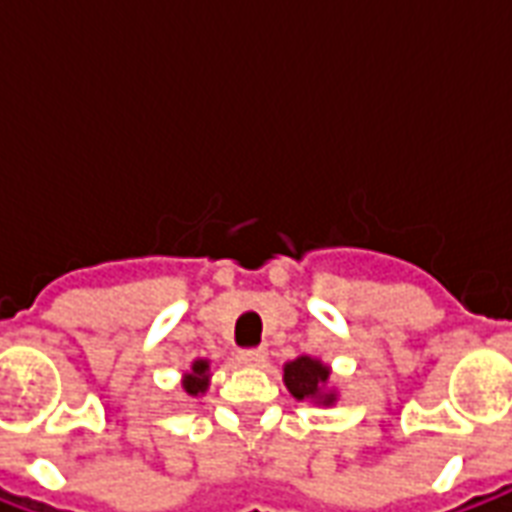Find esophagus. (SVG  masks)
Wrapping results in <instances>:
<instances>
[{
  "mask_svg": "<svg viewBox=\"0 0 512 512\" xmlns=\"http://www.w3.org/2000/svg\"><path fill=\"white\" fill-rule=\"evenodd\" d=\"M235 359L241 362V365H249V367H257L266 362V348L263 345H257V348H241Z\"/></svg>",
  "mask_w": 512,
  "mask_h": 512,
  "instance_id": "34e87169",
  "label": "esophagus"
}]
</instances>
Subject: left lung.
<instances>
[{
  "mask_svg": "<svg viewBox=\"0 0 512 512\" xmlns=\"http://www.w3.org/2000/svg\"><path fill=\"white\" fill-rule=\"evenodd\" d=\"M326 381H329V367H323L318 359L301 356L296 362L285 365V386L290 389V395L299 397V400L315 397V400H323L329 406L334 395H323V384Z\"/></svg>",
  "mask_w": 512,
  "mask_h": 512,
  "instance_id": "left-lung-1",
  "label": "left lung"
}]
</instances>
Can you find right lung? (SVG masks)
<instances>
[{
  "mask_svg": "<svg viewBox=\"0 0 512 512\" xmlns=\"http://www.w3.org/2000/svg\"><path fill=\"white\" fill-rule=\"evenodd\" d=\"M205 386H208V362H194L191 365V373L183 381V389L189 392V395H197V392H205Z\"/></svg>",
  "mask_w": 512,
  "mask_h": 512,
  "instance_id": "1",
  "label": "right lung"
}]
</instances>
